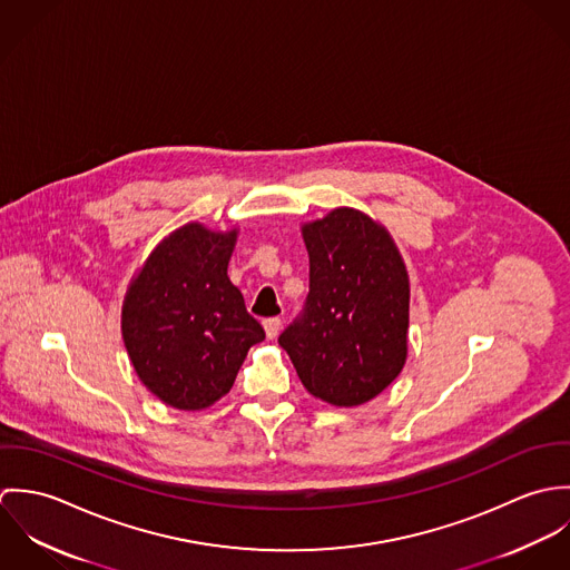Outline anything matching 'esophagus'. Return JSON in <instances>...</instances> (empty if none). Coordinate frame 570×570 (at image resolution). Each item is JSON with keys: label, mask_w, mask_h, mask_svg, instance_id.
<instances>
[{"label": "esophagus", "mask_w": 570, "mask_h": 570, "mask_svg": "<svg viewBox=\"0 0 570 570\" xmlns=\"http://www.w3.org/2000/svg\"><path fill=\"white\" fill-rule=\"evenodd\" d=\"M281 318H267L265 323H263V328H265V335L269 337V340H274L276 335H278V331H281Z\"/></svg>", "instance_id": "obj_1"}]
</instances>
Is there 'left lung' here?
<instances>
[{
	"label": "left lung",
	"instance_id": "left-lung-1",
	"mask_svg": "<svg viewBox=\"0 0 570 570\" xmlns=\"http://www.w3.org/2000/svg\"><path fill=\"white\" fill-rule=\"evenodd\" d=\"M309 294L278 344L303 386L331 406H360L402 373L407 355L406 265L384 226L335 208L303 226Z\"/></svg>",
	"mask_w": 570,
	"mask_h": 570
}]
</instances>
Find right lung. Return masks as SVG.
<instances>
[{
	"label": "right lung",
	"instance_id": "obj_1",
	"mask_svg": "<svg viewBox=\"0 0 570 570\" xmlns=\"http://www.w3.org/2000/svg\"><path fill=\"white\" fill-rule=\"evenodd\" d=\"M237 230L186 224L149 254L122 305V340L140 382L166 406L202 410L235 384L265 331L228 278Z\"/></svg>",
	"mask_w": 570,
	"mask_h": 570
}]
</instances>
